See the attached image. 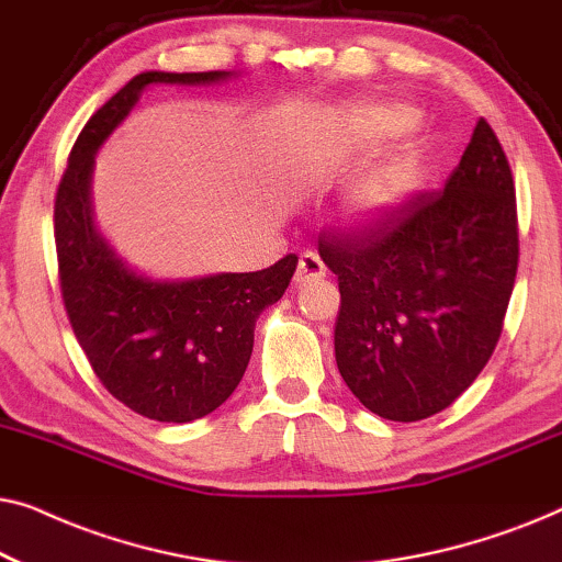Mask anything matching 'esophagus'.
<instances>
[{
    "label": "esophagus",
    "mask_w": 562,
    "mask_h": 562,
    "mask_svg": "<svg viewBox=\"0 0 562 562\" xmlns=\"http://www.w3.org/2000/svg\"><path fill=\"white\" fill-rule=\"evenodd\" d=\"M325 273H327V268L319 260L317 252H304V256L299 258L294 283L296 286H310V283L325 279Z\"/></svg>",
    "instance_id": "obj_1"
}]
</instances>
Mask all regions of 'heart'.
Instances as JSON below:
<instances>
[{"label": "heart", "instance_id": "obj_1", "mask_svg": "<svg viewBox=\"0 0 562 562\" xmlns=\"http://www.w3.org/2000/svg\"><path fill=\"white\" fill-rule=\"evenodd\" d=\"M414 122V112L402 104H371L350 114L345 135L358 148H371L383 137L402 133ZM425 173V150L419 143H402L381 156L356 181L350 191V210L356 217H381L404 204L417 191Z\"/></svg>", "mask_w": 562, "mask_h": 562}]
</instances>
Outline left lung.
Listing matches in <instances>:
<instances>
[{
  "label": "left lung",
  "mask_w": 562,
  "mask_h": 562,
  "mask_svg": "<svg viewBox=\"0 0 562 562\" xmlns=\"http://www.w3.org/2000/svg\"><path fill=\"white\" fill-rule=\"evenodd\" d=\"M319 258L340 281L335 358L360 404L391 422L448 409L502 337L519 263L512 168L488 122L442 191L322 237Z\"/></svg>",
  "instance_id": "8db88e82"
}]
</instances>
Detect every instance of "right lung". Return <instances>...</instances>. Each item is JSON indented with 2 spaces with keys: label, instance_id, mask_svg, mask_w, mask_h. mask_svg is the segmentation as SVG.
Wrapping results in <instances>:
<instances>
[{
  "label": "right lung",
  "instance_id": "add662e5",
  "mask_svg": "<svg viewBox=\"0 0 562 562\" xmlns=\"http://www.w3.org/2000/svg\"><path fill=\"white\" fill-rule=\"evenodd\" d=\"M229 71H145L91 114L56 191L58 279L68 322L97 379L130 409L156 422L206 417L240 383L252 329L286 291L299 258L252 273L153 281L122 263L91 220L94 156L150 83H214Z\"/></svg>",
  "mask_w": 562,
  "mask_h": 562
}]
</instances>
